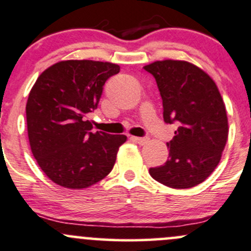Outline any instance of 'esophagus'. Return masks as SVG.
<instances>
[{
    "mask_svg": "<svg viewBox=\"0 0 251 251\" xmlns=\"http://www.w3.org/2000/svg\"><path fill=\"white\" fill-rule=\"evenodd\" d=\"M131 139L134 142H137L138 144H146V143H148V141H149V138H148V137H136V136L131 137Z\"/></svg>",
    "mask_w": 251,
    "mask_h": 251,
    "instance_id": "34e87169",
    "label": "esophagus"
}]
</instances>
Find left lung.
Returning a JSON list of instances; mask_svg holds the SVG:
<instances>
[{
	"instance_id": "obj_1",
	"label": "left lung",
	"mask_w": 251,
	"mask_h": 251,
	"mask_svg": "<svg viewBox=\"0 0 251 251\" xmlns=\"http://www.w3.org/2000/svg\"><path fill=\"white\" fill-rule=\"evenodd\" d=\"M159 88L166 124L178 125L167 143L170 156L150 176L173 189L199 185L221 159L228 136L227 115L214 80L197 66L163 60L144 66Z\"/></svg>"
}]
</instances>
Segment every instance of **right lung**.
I'll list each match as a JSON object with an SVG mask.
<instances>
[{
  "instance_id": "add662e5",
  "label": "right lung",
  "mask_w": 251,
  "mask_h": 251,
  "mask_svg": "<svg viewBox=\"0 0 251 251\" xmlns=\"http://www.w3.org/2000/svg\"><path fill=\"white\" fill-rule=\"evenodd\" d=\"M115 63L67 60L47 68L31 89L26 120L31 150L50 180L68 189L99 183L114 167L124 134L91 132L85 115L99 105Z\"/></svg>"
}]
</instances>
